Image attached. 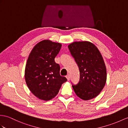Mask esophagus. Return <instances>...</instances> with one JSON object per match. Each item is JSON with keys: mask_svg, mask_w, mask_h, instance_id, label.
<instances>
[{"mask_svg": "<svg viewBox=\"0 0 128 128\" xmlns=\"http://www.w3.org/2000/svg\"><path fill=\"white\" fill-rule=\"evenodd\" d=\"M66 78H67V80H68V81H69V80H70V75H67V76H66Z\"/></svg>", "mask_w": 128, "mask_h": 128, "instance_id": "1", "label": "esophagus"}]
</instances>
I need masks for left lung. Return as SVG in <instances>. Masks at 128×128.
Instances as JSON below:
<instances>
[{
	"label": "left lung",
	"instance_id": "1",
	"mask_svg": "<svg viewBox=\"0 0 128 128\" xmlns=\"http://www.w3.org/2000/svg\"><path fill=\"white\" fill-rule=\"evenodd\" d=\"M80 70V81L73 88L78 96L88 100L96 97L106 82V68L97 47L88 41L74 42L68 45Z\"/></svg>",
	"mask_w": 128,
	"mask_h": 128
}]
</instances>
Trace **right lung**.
I'll return each instance as SVG.
<instances>
[{"mask_svg": "<svg viewBox=\"0 0 128 128\" xmlns=\"http://www.w3.org/2000/svg\"><path fill=\"white\" fill-rule=\"evenodd\" d=\"M61 46L60 43L43 40L34 46L28 57L26 82L32 94L41 100L48 101L54 98L62 84L67 80L60 76V66L55 62Z\"/></svg>", "mask_w": 128, "mask_h": 128, "instance_id": "right-lung-1", "label": "right lung"}]
</instances>
